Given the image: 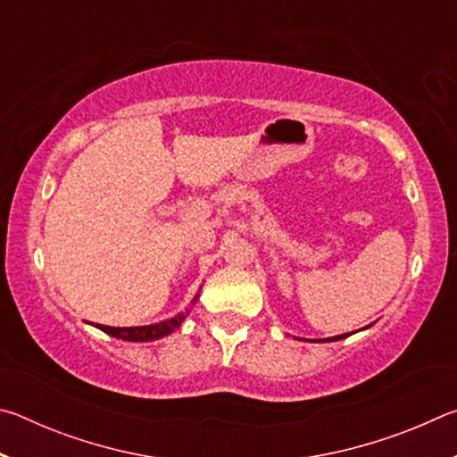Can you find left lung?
<instances>
[{"mask_svg": "<svg viewBox=\"0 0 457 457\" xmlns=\"http://www.w3.org/2000/svg\"><path fill=\"white\" fill-rule=\"evenodd\" d=\"M370 327V324H369ZM346 337H351V332L349 335H338V337H330V338H322V340H314V343H330V340H340V338H346Z\"/></svg>", "mask_w": 457, "mask_h": 457, "instance_id": "obj_1", "label": "left lung"}]
</instances>
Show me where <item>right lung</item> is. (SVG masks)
<instances>
[{
  "instance_id": "right-lung-1",
  "label": "right lung",
  "mask_w": 457,
  "mask_h": 457,
  "mask_svg": "<svg viewBox=\"0 0 457 457\" xmlns=\"http://www.w3.org/2000/svg\"><path fill=\"white\" fill-rule=\"evenodd\" d=\"M197 298L199 294H195V298L191 300V304H195ZM187 314H189V308L185 312L173 316V319L154 322V324H145V327H106V324H95V327L114 338L130 340V343H151V340L163 338L167 335H171L175 328H179L181 322L187 319Z\"/></svg>"
}]
</instances>
